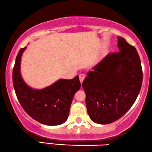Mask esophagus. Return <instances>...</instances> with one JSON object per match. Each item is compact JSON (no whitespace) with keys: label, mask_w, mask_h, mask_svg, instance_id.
<instances>
[{"label":"esophagus","mask_w":152,"mask_h":152,"mask_svg":"<svg viewBox=\"0 0 152 152\" xmlns=\"http://www.w3.org/2000/svg\"><path fill=\"white\" fill-rule=\"evenodd\" d=\"M79 77H80V83H83V80H84V79H85V75L84 74H80V75H79Z\"/></svg>","instance_id":"esophagus-1"}]
</instances>
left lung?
Returning <instances> with one entry per match:
<instances>
[{"instance_id":"1","label":"left lung","mask_w":152,"mask_h":152,"mask_svg":"<svg viewBox=\"0 0 152 152\" xmlns=\"http://www.w3.org/2000/svg\"><path fill=\"white\" fill-rule=\"evenodd\" d=\"M117 38L119 52L107 55L83 83L87 113L97 124H110L125 115L142 87L143 73L136 48Z\"/></svg>"}]
</instances>
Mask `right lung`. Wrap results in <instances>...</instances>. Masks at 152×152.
Instances as JSON below:
<instances>
[{
    "label": "right lung",
    "instance_id": "1",
    "mask_svg": "<svg viewBox=\"0 0 152 152\" xmlns=\"http://www.w3.org/2000/svg\"><path fill=\"white\" fill-rule=\"evenodd\" d=\"M26 49L19 50L12 70V83L20 104L28 115L41 124H63L68 118L73 97L81 86L79 76L72 80L60 79L42 90L32 88L20 74L21 57Z\"/></svg>",
    "mask_w": 152,
    "mask_h": 152
}]
</instances>
